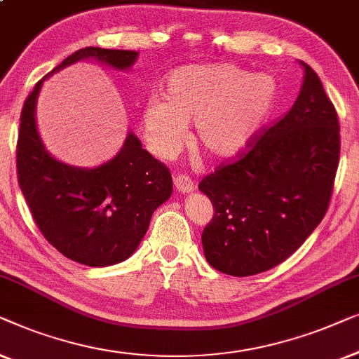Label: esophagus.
Returning a JSON list of instances; mask_svg holds the SVG:
<instances>
[{
  "label": "esophagus",
  "mask_w": 359,
  "mask_h": 359,
  "mask_svg": "<svg viewBox=\"0 0 359 359\" xmlns=\"http://www.w3.org/2000/svg\"><path fill=\"white\" fill-rule=\"evenodd\" d=\"M174 185L180 194H191V191L195 190L194 182L190 180V177H187V175H177V177L174 179Z\"/></svg>",
  "instance_id": "esophagus-1"
}]
</instances>
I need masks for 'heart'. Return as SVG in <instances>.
<instances>
[{"instance_id":"obj_1","label":"heart","mask_w":359,"mask_h":359,"mask_svg":"<svg viewBox=\"0 0 359 359\" xmlns=\"http://www.w3.org/2000/svg\"><path fill=\"white\" fill-rule=\"evenodd\" d=\"M276 107V83L228 63L185 65L163 83V99L141 109V128L151 153L169 159L184 144L187 123L206 154L236 158L249 148Z\"/></svg>"}]
</instances>
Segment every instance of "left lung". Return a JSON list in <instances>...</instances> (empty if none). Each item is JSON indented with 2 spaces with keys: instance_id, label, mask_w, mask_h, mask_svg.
<instances>
[{
  "instance_id": "left-lung-1",
  "label": "left lung",
  "mask_w": 359,
  "mask_h": 359,
  "mask_svg": "<svg viewBox=\"0 0 359 359\" xmlns=\"http://www.w3.org/2000/svg\"><path fill=\"white\" fill-rule=\"evenodd\" d=\"M290 112L247 154L200 182L215 216L201 234L208 264L221 273L250 276L273 269L299 249L327 213L340 159L335 107L314 69Z\"/></svg>"
}]
</instances>
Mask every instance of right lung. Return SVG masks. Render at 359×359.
<instances>
[{"mask_svg":"<svg viewBox=\"0 0 359 359\" xmlns=\"http://www.w3.org/2000/svg\"><path fill=\"white\" fill-rule=\"evenodd\" d=\"M133 50L86 47L40 79L24 104L18 141V179L30 213L45 239L69 260L109 266L138 249L151 216L172 194V177L133 131L112 159L78 168L48 153L37 128V99L43 81L78 62H97L127 72L138 60Z\"/></svg>","mask_w":359,"mask_h":359,"instance_id":"right-lung-1","label":"right lung"}]
</instances>
